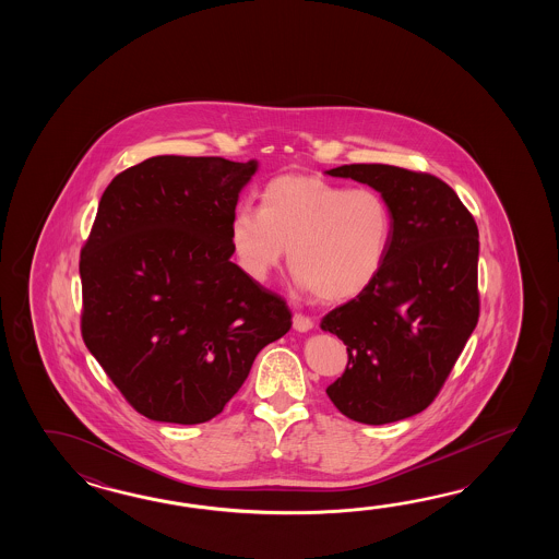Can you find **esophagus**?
Segmentation results:
<instances>
[{
	"label": "esophagus",
	"mask_w": 559,
	"mask_h": 559,
	"mask_svg": "<svg viewBox=\"0 0 559 559\" xmlns=\"http://www.w3.org/2000/svg\"><path fill=\"white\" fill-rule=\"evenodd\" d=\"M294 330L299 333H308L311 328H313V321L308 316H301V313H296L294 316Z\"/></svg>",
	"instance_id": "obj_1"
}]
</instances>
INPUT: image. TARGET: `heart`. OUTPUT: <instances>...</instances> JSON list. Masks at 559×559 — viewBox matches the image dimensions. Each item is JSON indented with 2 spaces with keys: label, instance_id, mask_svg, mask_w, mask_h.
<instances>
[{
  "label": "heart",
  "instance_id": "1",
  "mask_svg": "<svg viewBox=\"0 0 559 559\" xmlns=\"http://www.w3.org/2000/svg\"><path fill=\"white\" fill-rule=\"evenodd\" d=\"M392 231V210L378 191L304 174L267 181L260 212L239 205L229 224L246 274L263 282L287 250L297 285L328 304L354 299L378 280Z\"/></svg>",
  "mask_w": 559,
  "mask_h": 559
}]
</instances>
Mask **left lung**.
Here are the masks:
<instances>
[{
    "instance_id": "obj_1",
    "label": "left lung",
    "mask_w": 559,
    "mask_h": 559,
    "mask_svg": "<svg viewBox=\"0 0 559 559\" xmlns=\"http://www.w3.org/2000/svg\"><path fill=\"white\" fill-rule=\"evenodd\" d=\"M380 193L393 231L380 275L321 320L347 345V368L328 388L345 417L383 426L424 412L440 392L479 316V234L441 179L385 164L325 171Z\"/></svg>"
}]
</instances>
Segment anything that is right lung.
I'll return each mask as SVG.
<instances>
[{
	"instance_id": "right-lung-1",
	"label": "right lung",
	"mask_w": 559,
	"mask_h": 559,
	"mask_svg": "<svg viewBox=\"0 0 559 559\" xmlns=\"http://www.w3.org/2000/svg\"><path fill=\"white\" fill-rule=\"evenodd\" d=\"M155 155L111 179L82 250L87 349L142 416L222 414L263 347L292 328L282 297L231 262L229 224L258 171Z\"/></svg>"
}]
</instances>
